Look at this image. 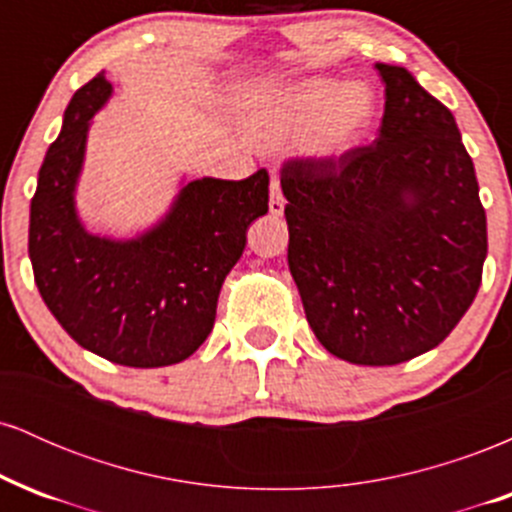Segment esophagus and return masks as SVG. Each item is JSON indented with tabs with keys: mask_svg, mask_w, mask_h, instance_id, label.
<instances>
[{
	"mask_svg": "<svg viewBox=\"0 0 512 512\" xmlns=\"http://www.w3.org/2000/svg\"><path fill=\"white\" fill-rule=\"evenodd\" d=\"M284 195H281V185L279 180L272 178L269 182V214L272 216H281L284 214Z\"/></svg>",
	"mask_w": 512,
	"mask_h": 512,
	"instance_id": "esophagus-1",
	"label": "esophagus"
}]
</instances>
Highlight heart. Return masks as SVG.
I'll return each mask as SVG.
<instances>
[{"instance_id": "heart-1", "label": "heart", "mask_w": 512, "mask_h": 512, "mask_svg": "<svg viewBox=\"0 0 512 512\" xmlns=\"http://www.w3.org/2000/svg\"><path fill=\"white\" fill-rule=\"evenodd\" d=\"M378 108L368 81L313 76L250 96L240 105L238 125L255 149H279L298 139L305 161L337 166L366 142Z\"/></svg>"}]
</instances>
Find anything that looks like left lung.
Wrapping results in <instances>:
<instances>
[{
    "mask_svg": "<svg viewBox=\"0 0 512 512\" xmlns=\"http://www.w3.org/2000/svg\"><path fill=\"white\" fill-rule=\"evenodd\" d=\"M385 115L337 166L281 168L289 269L330 354L397 366L467 313L486 260V211L455 117L409 69L375 62Z\"/></svg>",
    "mask_w": 512,
    "mask_h": 512,
    "instance_id": "obj_1",
    "label": "left lung"
}]
</instances>
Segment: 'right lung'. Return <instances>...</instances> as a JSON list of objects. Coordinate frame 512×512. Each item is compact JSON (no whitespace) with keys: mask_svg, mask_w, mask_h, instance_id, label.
I'll return each instance as SVG.
<instances>
[{"mask_svg":"<svg viewBox=\"0 0 512 512\" xmlns=\"http://www.w3.org/2000/svg\"><path fill=\"white\" fill-rule=\"evenodd\" d=\"M113 98L105 72L64 110L31 202L28 257L55 320L91 354L129 368L185 361L209 337L226 274L269 209V175L180 180L166 214L127 238L88 231L76 209L93 115Z\"/></svg>","mask_w":512,"mask_h":512,"instance_id":"obj_1","label":"right lung"}]
</instances>
